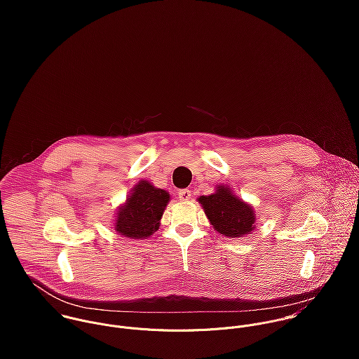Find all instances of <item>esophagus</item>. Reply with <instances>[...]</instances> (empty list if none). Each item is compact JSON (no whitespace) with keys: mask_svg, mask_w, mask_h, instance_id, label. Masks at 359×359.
<instances>
[{"mask_svg":"<svg viewBox=\"0 0 359 359\" xmlns=\"http://www.w3.org/2000/svg\"><path fill=\"white\" fill-rule=\"evenodd\" d=\"M178 198L181 202H188L192 198V194L189 189H180L178 191Z\"/></svg>","mask_w":359,"mask_h":359,"instance_id":"obj_1","label":"esophagus"}]
</instances>
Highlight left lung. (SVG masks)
I'll return each instance as SVG.
<instances>
[{"instance_id":"obj_1","label":"left lung","mask_w":359,"mask_h":359,"mask_svg":"<svg viewBox=\"0 0 359 359\" xmlns=\"http://www.w3.org/2000/svg\"><path fill=\"white\" fill-rule=\"evenodd\" d=\"M205 215L212 228L229 238H242L255 228V211L248 203L238 199L226 187H218L210 196H201Z\"/></svg>"}]
</instances>
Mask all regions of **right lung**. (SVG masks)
Masks as SVG:
<instances>
[{
	"label": "right lung",
	"mask_w": 359,
	"mask_h": 359,
	"mask_svg": "<svg viewBox=\"0 0 359 359\" xmlns=\"http://www.w3.org/2000/svg\"><path fill=\"white\" fill-rule=\"evenodd\" d=\"M170 195L154 188L148 181H141L128 196L127 203L117 212L116 231L134 239L148 238L157 231Z\"/></svg>",
	"instance_id": "right-lung-1"
}]
</instances>
